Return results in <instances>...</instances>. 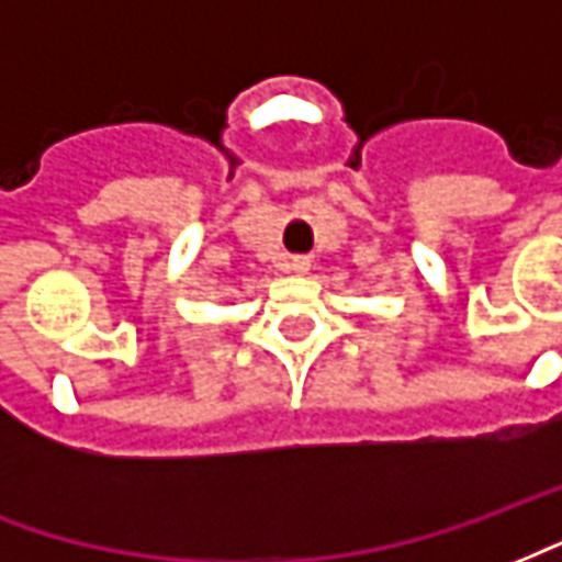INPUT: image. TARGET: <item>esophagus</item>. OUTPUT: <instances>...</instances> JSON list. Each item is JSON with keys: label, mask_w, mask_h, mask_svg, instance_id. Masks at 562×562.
I'll return each instance as SVG.
<instances>
[{"label": "esophagus", "mask_w": 562, "mask_h": 562, "mask_svg": "<svg viewBox=\"0 0 562 562\" xmlns=\"http://www.w3.org/2000/svg\"><path fill=\"white\" fill-rule=\"evenodd\" d=\"M289 270H292V273H301V277H304L306 270H310V261H306V258H292V261H289Z\"/></svg>", "instance_id": "obj_1"}]
</instances>
